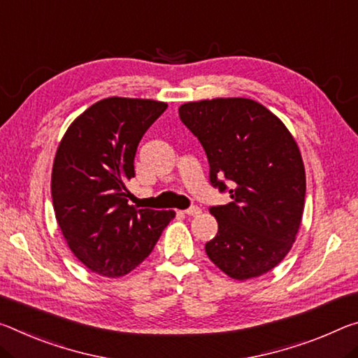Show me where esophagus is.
Returning <instances> with one entry per match:
<instances>
[{
  "label": "esophagus",
  "mask_w": 358,
  "mask_h": 358,
  "mask_svg": "<svg viewBox=\"0 0 358 358\" xmlns=\"http://www.w3.org/2000/svg\"><path fill=\"white\" fill-rule=\"evenodd\" d=\"M183 213H185V215H189V217H196V215L201 213V208L197 207V206H192V207H189V208L183 210Z\"/></svg>",
  "instance_id": "1"
}]
</instances>
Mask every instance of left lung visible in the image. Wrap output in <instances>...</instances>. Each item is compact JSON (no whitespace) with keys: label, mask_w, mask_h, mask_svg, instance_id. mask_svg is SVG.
Instances as JSON below:
<instances>
[{"label":"left lung","mask_w":358,"mask_h":358,"mask_svg":"<svg viewBox=\"0 0 358 358\" xmlns=\"http://www.w3.org/2000/svg\"><path fill=\"white\" fill-rule=\"evenodd\" d=\"M178 113L206 151L210 185L231 196L208 208L218 221L208 258L236 280L266 274L287 257L301 224L306 172L296 141L250 99L189 101Z\"/></svg>","instance_id":"8db88e82"}]
</instances>
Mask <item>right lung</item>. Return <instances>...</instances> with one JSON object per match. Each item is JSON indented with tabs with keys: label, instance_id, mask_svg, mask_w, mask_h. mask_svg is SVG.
Listing matches in <instances>:
<instances>
[{
	"label": "right lung",
	"instance_id": "obj_1",
	"mask_svg": "<svg viewBox=\"0 0 358 358\" xmlns=\"http://www.w3.org/2000/svg\"><path fill=\"white\" fill-rule=\"evenodd\" d=\"M167 103L103 99L89 106L62 138L54 159L57 223L75 257L105 277L127 274L155 248L173 210L137 208L126 183L146 130Z\"/></svg>",
	"mask_w": 358,
	"mask_h": 358
}]
</instances>
